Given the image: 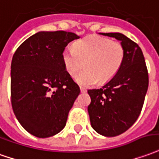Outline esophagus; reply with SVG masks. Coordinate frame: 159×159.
Segmentation results:
<instances>
[{"instance_id":"esophagus-1","label":"esophagus","mask_w":159,"mask_h":159,"mask_svg":"<svg viewBox=\"0 0 159 159\" xmlns=\"http://www.w3.org/2000/svg\"><path fill=\"white\" fill-rule=\"evenodd\" d=\"M80 90H81V92H82V93H85V92H86V89H85V88H83V87H80Z\"/></svg>"}]
</instances>
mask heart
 I'll return each instance as SVG.
<instances>
[{"label":"heart","instance_id":"1","mask_svg":"<svg viewBox=\"0 0 159 159\" xmlns=\"http://www.w3.org/2000/svg\"><path fill=\"white\" fill-rule=\"evenodd\" d=\"M124 57V48L120 42L97 36L80 39L73 49L63 52L64 67L71 76H76L83 65L85 66L76 76V82L83 86L110 81L121 68Z\"/></svg>","mask_w":159,"mask_h":159}]
</instances>
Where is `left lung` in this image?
I'll list each match as a JSON object with an SVG mask.
<instances>
[{
    "instance_id": "8db88e82",
    "label": "left lung",
    "mask_w": 159,
    "mask_h": 159,
    "mask_svg": "<svg viewBox=\"0 0 159 159\" xmlns=\"http://www.w3.org/2000/svg\"><path fill=\"white\" fill-rule=\"evenodd\" d=\"M120 41L125 57L121 68L101 89H89L88 107L91 126L106 137L123 134L137 120L143 107L149 78L139 45L120 33H100Z\"/></svg>"
}]
</instances>
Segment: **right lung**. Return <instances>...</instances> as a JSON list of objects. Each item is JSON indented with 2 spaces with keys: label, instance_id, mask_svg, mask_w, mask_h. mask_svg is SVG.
<instances>
[{
  "label": "right lung",
  "instance_id": "obj_1",
  "mask_svg": "<svg viewBox=\"0 0 159 159\" xmlns=\"http://www.w3.org/2000/svg\"><path fill=\"white\" fill-rule=\"evenodd\" d=\"M76 33L39 32L14 52L11 64V102L24 129L38 138L58 134L80 94L64 67L63 52Z\"/></svg>",
  "mask_w": 159,
  "mask_h": 159
}]
</instances>
